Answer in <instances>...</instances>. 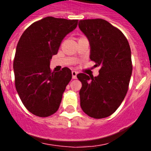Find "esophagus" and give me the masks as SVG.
Segmentation results:
<instances>
[{"label":"esophagus","instance_id":"obj_1","mask_svg":"<svg viewBox=\"0 0 151 151\" xmlns=\"http://www.w3.org/2000/svg\"><path fill=\"white\" fill-rule=\"evenodd\" d=\"M77 74H78V73H77L76 71H73V72H72V76H73V79H76V78H77Z\"/></svg>","mask_w":151,"mask_h":151}]
</instances>
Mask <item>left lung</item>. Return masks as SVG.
<instances>
[{"label": "left lung", "instance_id": "1", "mask_svg": "<svg viewBox=\"0 0 151 151\" xmlns=\"http://www.w3.org/2000/svg\"><path fill=\"white\" fill-rule=\"evenodd\" d=\"M90 44V59L100 66L97 76L79 73L82 84L80 105L88 116L102 119L120 106L129 88L132 63L127 38L119 29L102 19L78 22Z\"/></svg>", "mask_w": 151, "mask_h": 151}]
</instances>
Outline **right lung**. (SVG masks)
Wrapping results in <instances>:
<instances>
[{"label": "right lung", "instance_id": "add662e5", "mask_svg": "<svg viewBox=\"0 0 151 151\" xmlns=\"http://www.w3.org/2000/svg\"><path fill=\"white\" fill-rule=\"evenodd\" d=\"M77 25L78 19L45 17L29 26L19 40L13 61L16 89L34 115L47 117L59 109L72 72L67 67L51 72L50 62Z\"/></svg>", "mask_w": 151, "mask_h": 151}]
</instances>
